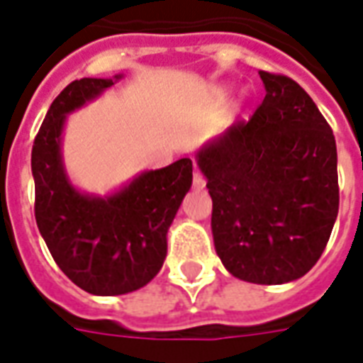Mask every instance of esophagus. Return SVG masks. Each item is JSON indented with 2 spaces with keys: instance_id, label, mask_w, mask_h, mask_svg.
<instances>
[{
  "instance_id": "esophagus-1",
  "label": "esophagus",
  "mask_w": 363,
  "mask_h": 363,
  "mask_svg": "<svg viewBox=\"0 0 363 363\" xmlns=\"http://www.w3.org/2000/svg\"><path fill=\"white\" fill-rule=\"evenodd\" d=\"M206 186V179H203V174L200 171H194V189H203Z\"/></svg>"
}]
</instances>
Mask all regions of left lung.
<instances>
[{
	"instance_id": "8db88e82",
	"label": "left lung",
	"mask_w": 363,
	"mask_h": 363,
	"mask_svg": "<svg viewBox=\"0 0 363 363\" xmlns=\"http://www.w3.org/2000/svg\"><path fill=\"white\" fill-rule=\"evenodd\" d=\"M265 98L196 154L213 202L211 233L230 275L256 284L304 277L339 213L337 144L302 86L259 71Z\"/></svg>"
}]
</instances>
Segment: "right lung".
<instances>
[{
	"label": "right lung",
	"mask_w": 363,
	"mask_h": 363,
	"mask_svg": "<svg viewBox=\"0 0 363 363\" xmlns=\"http://www.w3.org/2000/svg\"><path fill=\"white\" fill-rule=\"evenodd\" d=\"M113 79H80L45 113L34 146V216L59 269L82 291L117 296L138 291L160 273L167 230L192 184V161L144 171L111 196L82 194L63 167L61 133L67 115L113 86Z\"/></svg>",
	"instance_id": "add662e5"
}]
</instances>
